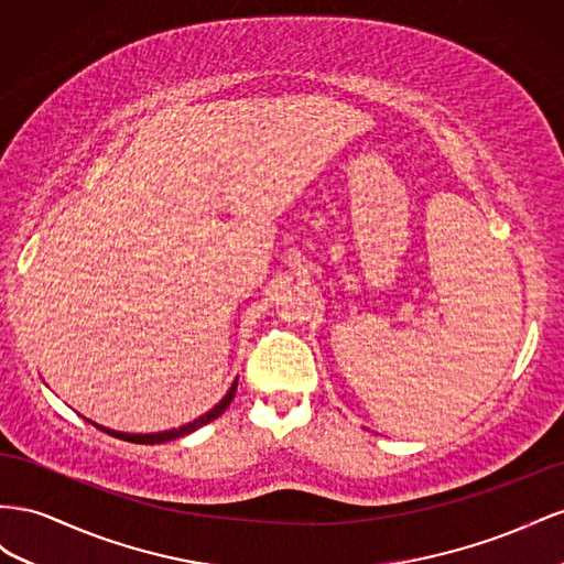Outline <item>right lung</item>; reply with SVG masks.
<instances>
[{
  "mask_svg": "<svg viewBox=\"0 0 564 564\" xmlns=\"http://www.w3.org/2000/svg\"><path fill=\"white\" fill-rule=\"evenodd\" d=\"M236 388H238V378L234 380V384H231V388H229V392L221 397V401H219L217 406H213V409L207 411V413L198 415L196 421H193V423H186V425H182V427H174V430H165V432H151V434H132V432H118V430L104 427V425L94 423V421H89V423H91V425H96V427H99V430H104V432H108L110 437H118V440H124V442H134V444H163V442H170V440H180V437H184V434H191V432H196L198 427H203V425H207V423H213L215 417H219L224 411L229 409L231 399H234V394H236Z\"/></svg>",
  "mask_w": 564,
  "mask_h": 564,
  "instance_id": "obj_1",
  "label": "right lung"
}]
</instances>
